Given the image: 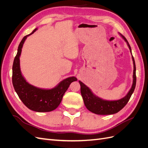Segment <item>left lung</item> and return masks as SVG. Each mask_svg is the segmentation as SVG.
<instances>
[{"label":"left lung","mask_w":148,"mask_h":148,"mask_svg":"<svg viewBox=\"0 0 148 148\" xmlns=\"http://www.w3.org/2000/svg\"><path fill=\"white\" fill-rule=\"evenodd\" d=\"M120 34L121 36L127 42L130 51L132 53L131 47L127 40L123 35ZM132 60L133 62V84L131 89L124 97L117 101H107L101 99V98L94 95L91 90L87 86H86L81 81H79L81 86V94L84 105L86 108L91 112L98 115H110L117 113L120 110L126 106L128 101L130 99L133 92L135 90L136 82V65L135 59L132 56Z\"/></svg>","instance_id":"obj_1"}]
</instances>
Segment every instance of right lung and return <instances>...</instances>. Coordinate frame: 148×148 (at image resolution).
I'll use <instances>...</instances> for the list:
<instances>
[{
  "mask_svg": "<svg viewBox=\"0 0 148 148\" xmlns=\"http://www.w3.org/2000/svg\"><path fill=\"white\" fill-rule=\"evenodd\" d=\"M37 29L38 28L34 29L31 34L25 36L19 44L12 66V83L19 98L28 109L38 112H46L55 110L59 106L70 84L77 81V79L75 77H69L50 89L37 88L26 81L20 70V57L21 49L26 39Z\"/></svg>",
  "mask_w": 148,
  "mask_h": 148,
  "instance_id": "add662e5",
  "label": "right lung"
}]
</instances>
